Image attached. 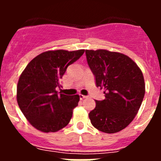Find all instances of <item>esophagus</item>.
<instances>
[{"label":"esophagus","mask_w":161,"mask_h":161,"mask_svg":"<svg viewBox=\"0 0 161 161\" xmlns=\"http://www.w3.org/2000/svg\"><path fill=\"white\" fill-rule=\"evenodd\" d=\"M87 97H88L87 96H85V95L80 94V100H84V99H85V98H87Z\"/></svg>","instance_id":"34e87169"}]
</instances>
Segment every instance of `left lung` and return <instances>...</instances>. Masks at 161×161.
<instances>
[{
    "label": "left lung",
    "mask_w": 161,
    "mask_h": 161,
    "mask_svg": "<svg viewBox=\"0 0 161 161\" xmlns=\"http://www.w3.org/2000/svg\"><path fill=\"white\" fill-rule=\"evenodd\" d=\"M87 62L96 80L104 89L105 99L96 100L89 114L95 128L113 134L124 129L139 111L145 93L143 73L130 57L107 50H85Z\"/></svg>",
    "instance_id": "8db88e82"
}]
</instances>
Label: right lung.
Instances as JSON below:
<instances>
[{
	"mask_svg": "<svg viewBox=\"0 0 161 161\" xmlns=\"http://www.w3.org/2000/svg\"><path fill=\"white\" fill-rule=\"evenodd\" d=\"M85 50L48 51L37 55L25 67L17 86V101L26 119L37 130L55 132L69 123L79 95L58 94L60 79L68 66Z\"/></svg>",
	"mask_w": 161,
	"mask_h": 161,
	"instance_id": "1",
	"label": "right lung"
}]
</instances>
